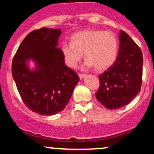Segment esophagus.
<instances>
[{"instance_id": "esophagus-1", "label": "esophagus", "mask_w": 154, "mask_h": 154, "mask_svg": "<svg viewBox=\"0 0 154 154\" xmlns=\"http://www.w3.org/2000/svg\"><path fill=\"white\" fill-rule=\"evenodd\" d=\"M78 75H79V79H82L83 77H85L86 76L85 75V74H80V73L78 74Z\"/></svg>"}]
</instances>
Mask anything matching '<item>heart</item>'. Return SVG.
<instances>
[{
    "label": "heart",
    "instance_id": "1",
    "mask_svg": "<svg viewBox=\"0 0 154 154\" xmlns=\"http://www.w3.org/2000/svg\"><path fill=\"white\" fill-rule=\"evenodd\" d=\"M61 52L65 63L70 68L75 69L85 54V66L103 71L116 61L118 40L111 31L86 29L72 35V43L63 42Z\"/></svg>",
    "mask_w": 154,
    "mask_h": 154
}]
</instances>
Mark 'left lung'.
<instances>
[{
  "label": "left lung",
  "mask_w": 154,
  "mask_h": 154,
  "mask_svg": "<svg viewBox=\"0 0 154 154\" xmlns=\"http://www.w3.org/2000/svg\"><path fill=\"white\" fill-rule=\"evenodd\" d=\"M119 50L115 62L98 75L100 85L95 96L109 109L128 105L140 91L143 54L138 45L123 30L119 34Z\"/></svg>",
  "instance_id": "1"
}]
</instances>
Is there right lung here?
<instances>
[{
	"label": "right lung",
	"mask_w": 154,
	"mask_h": 154,
	"mask_svg": "<svg viewBox=\"0 0 154 154\" xmlns=\"http://www.w3.org/2000/svg\"><path fill=\"white\" fill-rule=\"evenodd\" d=\"M60 29L43 27L29 33L12 61L11 72L22 101L29 110L53 115L66 107L79 78L64 63L58 48ZM30 59L36 63L29 69Z\"/></svg>",
	"instance_id": "add662e5"
}]
</instances>
